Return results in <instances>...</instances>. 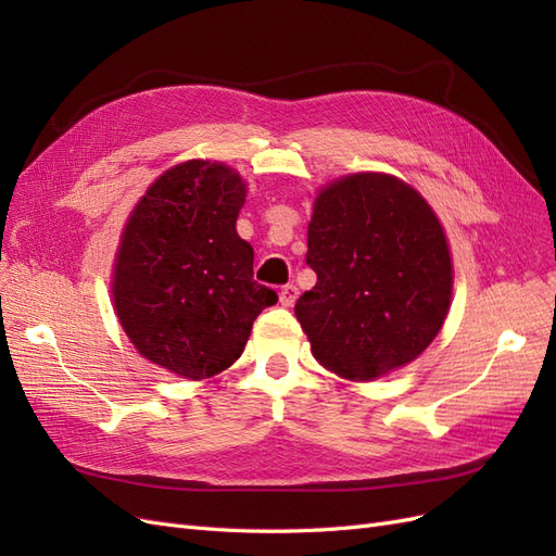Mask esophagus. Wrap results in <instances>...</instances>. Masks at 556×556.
<instances>
[{"label": "esophagus", "instance_id": "1", "mask_svg": "<svg viewBox=\"0 0 556 556\" xmlns=\"http://www.w3.org/2000/svg\"><path fill=\"white\" fill-rule=\"evenodd\" d=\"M296 296H299V290L294 288V285H285V288L278 292V299H280V306H285V308H290V306H294V301H296Z\"/></svg>", "mask_w": 556, "mask_h": 556}]
</instances>
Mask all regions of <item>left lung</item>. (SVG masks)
Returning a JSON list of instances; mask_svg holds the SVG:
<instances>
[{"label": "left lung", "instance_id": "obj_1", "mask_svg": "<svg viewBox=\"0 0 556 556\" xmlns=\"http://www.w3.org/2000/svg\"><path fill=\"white\" fill-rule=\"evenodd\" d=\"M306 262L315 288L296 319L319 366L371 382L415 362L439 336L454 268L445 229L410 182L357 172L317 190Z\"/></svg>", "mask_w": 556, "mask_h": 556}]
</instances>
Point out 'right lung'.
<instances>
[{"mask_svg":"<svg viewBox=\"0 0 556 556\" xmlns=\"http://www.w3.org/2000/svg\"><path fill=\"white\" fill-rule=\"evenodd\" d=\"M245 180L229 164L188 160L148 185L121 231L111 271L117 323L139 355L204 380L241 357L252 323L278 294L252 280L237 231Z\"/></svg>","mask_w":556,"mask_h":556,"instance_id":"right-lung-1","label":"right lung"}]
</instances>
